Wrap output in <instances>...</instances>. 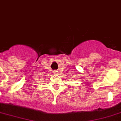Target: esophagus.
Here are the masks:
<instances>
[{"instance_id":"1","label":"esophagus","mask_w":121,"mask_h":121,"mask_svg":"<svg viewBox=\"0 0 121 121\" xmlns=\"http://www.w3.org/2000/svg\"><path fill=\"white\" fill-rule=\"evenodd\" d=\"M53 73H55V74H58V71L56 70H55L54 71H53Z\"/></svg>"}]
</instances>
